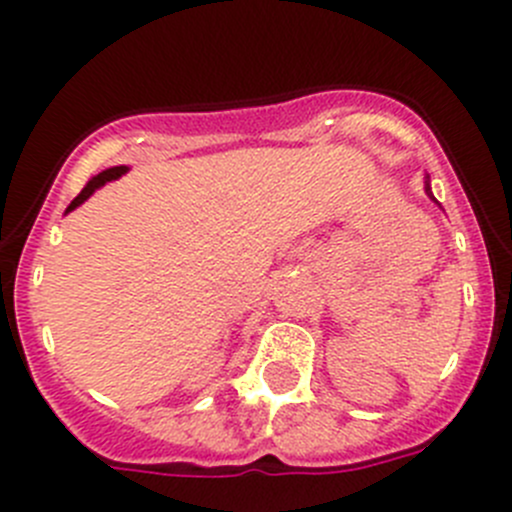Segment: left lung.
Masks as SVG:
<instances>
[{
	"mask_svg": "<svg viewBox=\"0 0 512 512\" xmlns=\"http://www.w3.org/2000/svg\"><path fill=\"white\" fill-rule=\"evenodd\" d=\"M425 192H428V195H430V197H433V192H430V180H428V182H425ZM433 200H435V197H433Z\"/></svg>",
	"mask_w": 512,
	"mask_h": 512,
	"instance_id": "obj_1",
	"label": "left lung"
}]
</instances>
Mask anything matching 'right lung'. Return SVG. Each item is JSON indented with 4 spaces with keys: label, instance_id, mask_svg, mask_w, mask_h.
I'll list each match as a JSON object with an SVG mask.
<instances>
[{
    "label": "right lung",
    "instance_id": "right-lung-1",
    "mask_svg": "<svg viewBox=\"0 0 512 512\" xmlns=\"http://www.w3.org/2000/svg\"><path fill=\"white\" fill-rule=\"evenodd\" d=\"M124 172H127V167H109V170L99 172V175H97V177H92V180L87 182V187H84V190L79 192L77 197H74V200H72V205L67 207V212H72L74 207H79V205H82V202L87 200V197L92 195V192L97 190V187H102L104 182H109V180H117V177H119V175H124Z\"/></svg>",
    "mask_w": 512,
    "mask_h": 512
}]
</instances>
